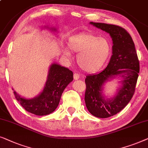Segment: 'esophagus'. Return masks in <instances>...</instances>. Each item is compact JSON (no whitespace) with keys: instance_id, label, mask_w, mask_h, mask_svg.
Wrapping results in <instances>:
<instances>
[{"instance_id":"esophagus-1","label":"esophagus","mask_w":148,"mask_h":148,"mask_svg":"<svg viewBox=\"0 0 148 148\" xmlns=\"http://www.w3.org/2000/svg\"><path fill=\"white\" fill-rule=\"evenodd\" d=\"M79 77H80L79 74L77 73H75L74 75H73V78H74V79H75V80L79 79Z\"/></svg>"}]
</instances>
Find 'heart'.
Returning <instances> with one entry per match:
<instances>
[{"label":"heart","mask_w":148,"mask_h":148,"mask_svg":"<svg viewBox=\"0 0 148 148\" xmlns=\"http://www.w3.org/2000/svg\"><path fill=\"white\" fill-rule=\"evenodd\" d=\"M69 47L72 51L79 53L78 64L83 70L89 73L100 69L111 52V46L108 40L92 34H80L71 38ZM65 54L71 56L69 51H66Z\"/></svg>","instance_id":"obj_1"}]
</instances>
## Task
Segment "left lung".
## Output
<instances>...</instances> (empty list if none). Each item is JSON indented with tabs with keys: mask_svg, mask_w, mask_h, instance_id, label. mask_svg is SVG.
Returning <instances> with one entry per match:
<instances>
[{
	"mask_svg": "<svg viewBox=\"0 0 148 148\" xmlns=\"http://www.w3.org/2000/svg\"><path fill=\"white\" fill-rule=\"evenodd\" d=\"M90 23L110 34L113 41L112 55L103 71L86 76L85 102L92 115L98 118H108L122 110L134 95L139 76V61L134 42L126 29L112 24ZM117 75L123 77V87L114 98L105 100L101 94L102 85Z\"/></svg>",
	"mask_w": 148,
	"mask_h": 148,
	"instance_id": "left-lung-1",
	"label": "left lung"
}]
</instances>
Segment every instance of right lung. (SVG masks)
I'll return each instance as SVG.
<instances>
[{
    "instance_id": "obj_1",
    "label": "right lung",
    "mask_w": 148,
    "mask_h": 148,
    "mask_svg": "<svg viewBox=\"0 0 148 148\" xmlns=\"http://www.w3.org/2000/svg\"><path fill=\"white\" fill-rule=\"evenodd\" d=\"M73 73L67 68L53 64L50 66L46 86L36 98L28 100L13 92L15 98L26 110L38 116L49 114L55 110L67 85L73 79Z\"/></svg>"
}]
</instances>
